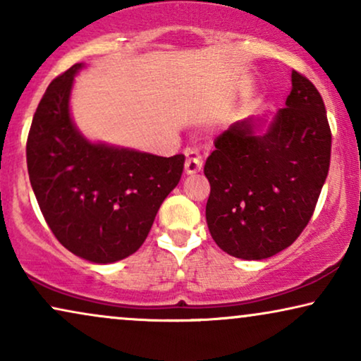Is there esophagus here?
I'll use <instances>...</instances> for the list:
<instances>
[{"instance_id":"34e87169","label":"esophagus","mask_w":361,"mask_h":361,"mask_svg":"<svg viewBox=\"0 0 361 361\" xmlns=\"http://www.w3.org/2000/svg\"><path fill=\"white\" fill-rule=\"evenodd\" d=\"M204 166V157L199 151L189 149L185 152V172L187 174H195Z\"/></svg>"}]
</instances>
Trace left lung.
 Here are the masks:
<instances>
[{"instance_id": "1", "label": "left lung", "mask_w": 361, "mask_h": 361, "mask_svg": "<svg viewBox=\"0 0 361 361\" xmlns=\"http://www.w3.org/2000/svg\"><path fill=\"white\" fill-rule=\"evenodd\" d=\"M286 106L256 135L258 118L216 136L204 174L210 182L207 225L225 253L264 259L298 240L329 174L327 111L314 83L293 71Z\"/></svg>"}]
</instances>
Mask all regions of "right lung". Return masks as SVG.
I'll return each instance as SVG.
<instances>
[{
  "instance_id": "right-lung-1",
  "label": "right lung",
  "mask_w": 361,
  "mask_h": 361,
  "mask_svg": "<svg viewBox=\"0 0 361 361\" xmlns=\"http://www.w3.org/2000/svg\"><path fill=\"white\" fill-rule=\"evenodd\" d=\"M75 63L51 82L29 130L27 172L54 236L92 263H115L140 250L157 210L179 184L185 157H161L92 145L68 111Z\"/></svg>"
}]
</instances>
